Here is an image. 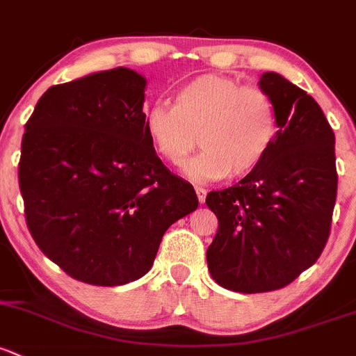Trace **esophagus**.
Masks as SVG:
<instances>
[{
	"label": "esophagus",
	"instance_id": "esophagus-1",
	"mask_svg": "<svg viewBox=\"0 0 356 356\" xmlns=\"http://www.w3.org/2000/svg\"><path fill=\"white\" fill-rule=\"evenodd\" d=\"M196 194H197V201H200V203H204V200H207V193L208 191L204 189V188H201V186H196Z\"/></svg>",
	"mask_w": 356,
	"mask_h": 356
}]
</instances>
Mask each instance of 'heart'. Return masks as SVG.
Returning <instances> with one entry per match:
<instances>
[{
	"label": "heart",
	"mask_w": 356,
	"mask_h": 356,
	"mask_svg": "<svg viewBox=\"0 0 356 356\" xmlns=\"http://www.w3.org/2000/svg\"><path fill=\"white\" fill-rule=\"evenodd\" d=\"M145 133L156 155L172 165L184 162L197 134L203 148L182 170L196 181H218L249 174L263 162L278 133V115L263 88L203 74L174 93L172 107H149Z\"/></svg>",
	"instance_id": "heart-1"
}]
</instances>
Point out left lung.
Returning a JSON list of instances; mask_svg holds the SVG:
<instances>
[{
	"label": "left lung",
	"mask_w": 356,
	"mask_h": 356,
	"mask_svg": "<svg viewBox=\"0 0 356 356\" xmlns=\"http://www.w3.org/2000/svg\"><path fill=\"white\" fill-rule=\"evenodd\" d=\"M259 88L275 100V143L238 184L207 196L218 218L208 269L241 293L286 286L319 259L338 191L334 133L319 104L275 71Z\"/></svg>",
	"instance_id": "8db88e82"
}]
</instances>
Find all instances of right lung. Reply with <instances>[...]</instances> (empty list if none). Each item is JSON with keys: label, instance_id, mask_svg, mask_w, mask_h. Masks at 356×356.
Instances as JSON below:
<instances>
[{"label": "right lung", "instance_id": "add662e5", "mask_svg": "<svg viewBox=\"0 0 356 356\" xmlns=\"http://www.w3.org/2000/svg\"><path fill=\"white\" fill-rule=\"evenodd\" d=\"M147 78L99 71L44 93L25 124L18 182L39 249L71 278L118 286L147 275L163 234L197 208L145 133Z\"/></svg>", "mask_w": 356, "mask_h": 356}]
</instances>
